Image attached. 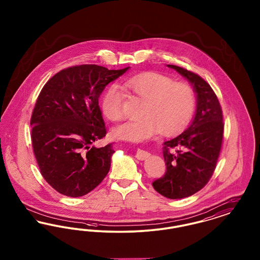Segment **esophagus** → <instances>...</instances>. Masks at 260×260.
Listing matches in <instances>:
<instances>
[{
	"instance_id": "esophagus-1",
	"label": "esophagus",
	"mask_w": 260,
	"mask_h": 260,
	"mask_svg": "<svg viewBox=\"0 0 260 260\" xmlns=\"http://www.w3.org/2000/svg\"><path fill=\"white\" fill-rule=\"evenodd\" d=\"M148 156L149 153L147 151L140 148H138L136 150V157L138 160H145Z\"/></svg>"
}]
</instances>
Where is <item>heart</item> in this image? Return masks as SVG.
Segmentation results:
<instances>
[{"label": "heart", "instance_id": "1", "mask_svg": "<svg viewBox=\"0 0 260 260\" xmlns=\"http://www.w3.org/2000/svg\"><path fill=\"white\" fill-rule=\"evenodd\" d=\"M124 90L144 101L139 120L120 124L115 136L128 141H142L161 132L174 135L190 122L195 109V93L188 84L156 72H146L124 79ZM124 92L117 85L108 87L102 98L101 107L111 121L123 118Z\"/></svg>", "mask_w": 260, "mask_h": 260}]
</instances>
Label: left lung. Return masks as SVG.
<instances>
[{"instance_id": "8db88e82", "label": "left lung", "mask_w": 260, "mask_h": 260, "mask_svg": "<svg viewBox=\"0 0 260 260\" xmlns=\"http://www.w3.org/2000/svg\"><path fill=\"white\" fill-rule=\"evenodd\" d=\"M187 79L196 93V113L183 133L164 142L167 171L153 181L154 189L169 199H182L200 191L210 180L222 144V110L210 85L184 68L167 65Z\"/></svg>"}]
</instances>
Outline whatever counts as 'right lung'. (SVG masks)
Listing matches in <instances>:
<instances>
[{"label": "right lung", "mask_w": 260, "mask_h": 260, "mask_svg": "<svg viewBox=\"0 0 260 260\" xmlns=\"http://www.w3.org/2000/svg\"><path fill=\"white\" fill-rule=\"evenodd\" d=\"M128 69L73 66L54 75L41 90L30 123L32 145L43 177L62 195H87L109 172L112 143L94 146L106 135L99 99Z\"/></svg>", "instance_id": "obj_1"}]
</instances>
